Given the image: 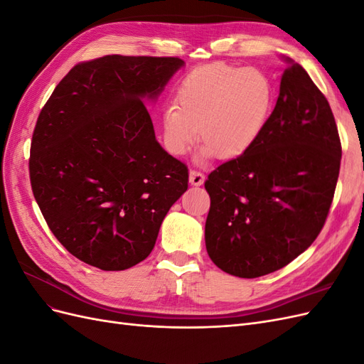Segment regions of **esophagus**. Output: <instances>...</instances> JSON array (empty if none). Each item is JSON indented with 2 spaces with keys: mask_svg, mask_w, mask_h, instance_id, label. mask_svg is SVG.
Masks as SVG:
<instances>
[{
  "mask_svg": "<svg viewBox=\"0 0 364 364\" xmlns=\"http://www.w3.org/2000/svg\"><path fill=\"white\" fill-rule=\"evenodd\" d=\"M205 182V174L197 171V170H191L190 171V183L194 185V186H199Z\"/></svg>",
  "mask_w": 364,
  "mask_h": 364,
  "instance_id": "obj_1",
  "label": "esophagus"
}]
</instances>
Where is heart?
Here are the masks:
<instances>
[{
  "mask_svg": "<svg viewBox=\"0 0 364 364\" xmlns=\"http://www.w3.org/2000/svg\"><path fill=\"white\" fill-rule=\"evenodd\" d=\"M176 103L162 111V138L173 155H185L200 136L203 156H240L258 139L274 103L272 77L257 67L223 62L196 68L182 80Z\"/></svg>",
  "mask_w": 364,
  "mask_h": 364,
  "instance_id": "obj_1",
  "label": "heart"
}]
</instances>
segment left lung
<instances>
[{"label": "left lung", "instance_id": "left-lung-1", "mask_svg": "<svg viewBox=\"0 0 364 364\" xmlns=\"http://www.w3.org/2000/svg\"><path fill=\"white\" fill-rule=\"evenodd\" d=\"M331 107L289 59L277 106L258 139L209 173L205 225L209 258L238 278L287 266L321 234L340 171Z\"/></svg>", "mask_w": 364, "mask_h": 364}]
</instances>
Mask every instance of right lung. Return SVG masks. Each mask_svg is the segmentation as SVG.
<instances>
[{
  "label": "right lung",
  "instance_id": "obj_1",
  "mask_svg": "<svg viewBox=\"0 0 364 364\" xmlns=\"http://www.w3.org/2000/svg\"><path fill=\"white\" fill-rule=\"evenodd\" d=\"M179 58L103 56L77 63L38 117L30 183L48 228L97 269L146 259L188 168L165 151L142 98H156Z\"/></svg>",
  "mask_w": 364,
  "mask_h": 364
}]
</instances>
